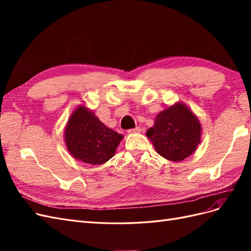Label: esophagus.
<instances>
[{
    "label": "esophagus",
    "instance_id": "34e87169",
    "mask_svg": "<svg viewBox=\"0 0 251 251\" xmlns=\"http://www.w3.org/2000/svg\"><path fill=\"white\" fill-rule=\"evenodd\" d=\"M140 131H141V128L139 126H136L134 128H130V130H127V133H130V134H132V133H139Z\"/></svg>",
    "mask_w": 251,
    "mask_h": 251
}]
</instances>
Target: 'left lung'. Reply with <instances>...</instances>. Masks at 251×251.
I'll return each mask as SVG.
<instances>
[{"instance_id":"8db88e82","label":"left lung","mask_w":251,"mask_h":251,"mask_svg":"<svg viewBox=\"0 0 251 251\" xmlns=\"http://www.w3.org/2000/svg\"><path fill=\"white\" fill-rule=\"evenodd\" d=\"M147 136L159 155L171 161H182L200 143L201 125L185 104L178 102L158 114Z\"/></svg>"}]
</instances>
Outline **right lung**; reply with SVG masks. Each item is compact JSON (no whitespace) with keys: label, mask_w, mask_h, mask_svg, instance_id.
Listing matches in <instances>:
<instances>
[{"label":"right lung","mask_w":251,"mask_h":251,"mask_svg":"<svg viewBox=\"0 0 251 251\" xmlns=\"http://www.w3.org/2000/svg\"><path fill=\"white\" fill-rule=\"evenodd\" d=\"M121 139L123 135L105 126L82 105L73 112L65 131L68 151L75 159L90 164L107 162Z\"/></svg>","instance_id":"1"}]
</instances>
